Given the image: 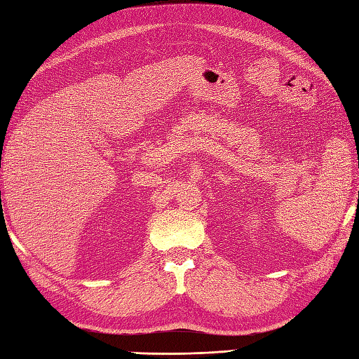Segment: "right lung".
<instances>
[{
	"label": "right lung",
	"instance_id": "1",
	"mask_svg": "<svg viewBox=\"0 0 359 359\" xmlns=\"http://www.w3.org/2000/svg\"><path fill=\"white\" fill-rule=\"evenodd\" d=\"M0 194H1V193H0Z\"/></svg>",
	"mask_w": 359,
	"mask_h": 359
}]
</instances>
